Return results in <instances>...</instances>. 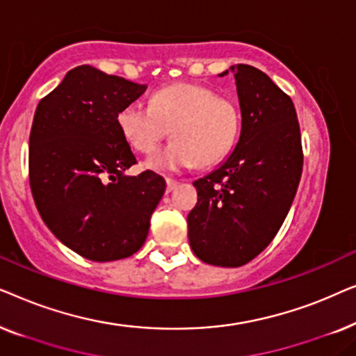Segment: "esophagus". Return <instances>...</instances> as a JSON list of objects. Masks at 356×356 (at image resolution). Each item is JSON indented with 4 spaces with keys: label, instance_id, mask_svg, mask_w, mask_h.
Returning <instances> with one entry per match:
<instances>
[{
    "label": "esophagus",
    "instance_id": "1",
    "mask_svg": "<svg viewBox=\"0 0 356 356\" xmlns=\"http://www.w3.org/2000/svg\"><path fill=\"white\" fill-rule=\"evenodd\" d=\"M178 186V181L177 179H173V178H167V193H170V191H173L175 188Z\"/></svg>",
    "mask_w": 356,
    "mask_h": 356
}]
</instances>
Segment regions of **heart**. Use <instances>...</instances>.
<instances>
[{"label":"heart","instance_id":"obj_1","mask_svg":"<svg viewBox=\"0 0 356 356\" xmlns=\"http://www.w3.org/2000/svg\"><path fill=\"white\" fill-rule=\"evenodd\" d=\"M121 136L139 154H152L172 133L175 140L147 162L154 170L212 167L235 147L240 110L212 87L178 82L155 90L150 106L124 105L116 115Z\"/></svg>","mask_w":356,"mask_h":356}]
</instances>
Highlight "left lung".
Returning <instances> with one entry per match:
<instances>
[{
  "mask_svg": "<svg viewBox=\"0 0 356 356\" xmlns=\"http://www.w3.org/2000/svg\"><path fill=\"white\" fill-rule=\"evenodd\" d=\"M228 71L240 100V139L220 167L193 183L197 204L188 236L201 261L240 267L280 230L300 184L303 149L290 97L254 66H230L218 76Z\"/></svg>",
  "mask_w": 356,
  "mask_h": 356,
  "instance_id": "8db88e82",
  "label": "left lung"
}]
</instances>
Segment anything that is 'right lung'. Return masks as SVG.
Here are the masks:
<instances>
[{"label":"right lung","instance_id":"right-lung-1","mask_svg":"<svg viewBox=\"0 0 356 356\" xmlns=\"http://www.w3.org/2000/svg\"><path fill=\"white\" fill-rule=\"evenodd\" d=\"M147 86L89 65L71 70L38 102L29 139V179L42 220L63 245L95 262L140 250L165 179L136 163L116 115Z\"/></svg>","mask_w":356,"mask_h":356}]
</instances>
